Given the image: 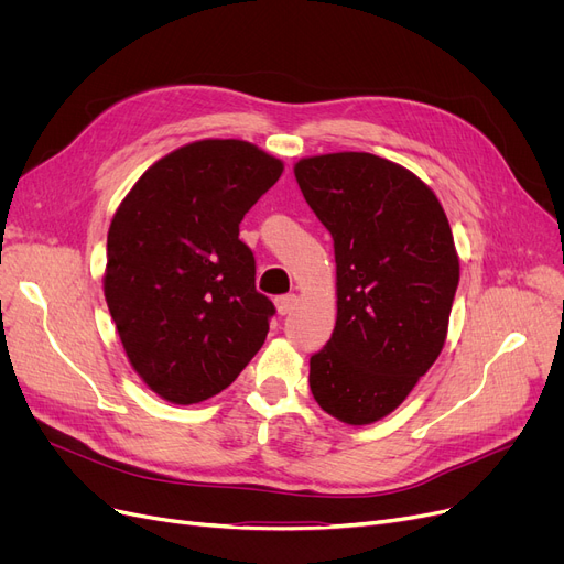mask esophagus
Here are the masks:
<instances>
[{"instance_id":"1","label":"esophagus","mask_w":564,"mask_h":564,"mask_svg":"<svg viewBox=\"0 0 564 564\" xmlns=\"http://www.w3.org/2000/svg\"><path fill=\"white\" fill-rule=\"evenodd\" d=\"M297 294H283V297H276L274 300V306H276V313L279 315H290L294 311V306H297Z\"/></svg>"}]
</instances>
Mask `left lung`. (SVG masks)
I'll list each match as a JSON object with an SVG mask.
<instances>
[{
	"label": "left lung",
	"mask_w": 564,
	"mask_h": 564,
	"mask_svg": "<svg viewBox=\"0 0 564 564\" xmlns=\"http://www.w3.org/2000/svg\"><path fill=\"white\" fill-rule=\"evenodd\" d=\"M294 177L334 237L336 327L311 357L315 402L347 425L389 416L438 359L459 256L436 194L372 153L302 158Z\"/></svg>",
	"instance_id": "obj_1"
}]
</instances>
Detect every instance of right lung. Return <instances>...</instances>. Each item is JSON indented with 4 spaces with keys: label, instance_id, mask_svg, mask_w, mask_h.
<instances>
[{
    "label": "right lung",
    "instance_id": "add662e5",
    "mask_svg": "<svg viewBox=\"0 0 564 564\" xmlns=\"http://www.w3.org/2000/svg\"><path fill=\"white\" fill-rule=\"evenodd\" d=\"M283 173L242 139L158 160L116 207L105 300L132 370L173 404L221 393L262 347L274 304L256 290L240 221Z\"/></svg>",
    "mask_w": 564,
    "mask_h": 564
}]
</instances>
